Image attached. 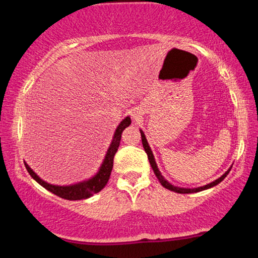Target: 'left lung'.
Here are the masks:
<instances>
[{"mask_svg": "<svg viewBox=\"0 0 258 258\" xmlns=\"http://www.w3.org/2000/svg\"><path fill=\"white\" fill-rule=\"evenodd\" d=\"M141 136H142V143H143V148H144V150H146V153H147V155H148V159H149L150 165H152V168H153L154 173H155V176L158 177L159 182L161 183V185H162V186H165V188L168 189V190L176 191V193H179V194H190V193H198V191L205 190V189L212 188V186L217 185L218 183H221L222 180H223L224 178H226L227 174L229 173L230 168H232V167H230L229 170H228L226 173L222 174V176L220 177V178H217L216 180H214V182L209 183V184H206V185H204V186H199V188H191V189H190V188H179V186H174V185L171 184V183H168L167 180L165 179L164 177H162L161 172H160V171H159L158 165H156L155 159H154V155H153L152 149H150V147H149V144H148V141H147L146 136H144V132L142 131V130H141Z\"/></svg>", "mask_w": 258, "mask_h": 258, "instance_id": "left-lung-1", "label": "left lung"}]
</instances>
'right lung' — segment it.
Instances as JSON below:
<instances>
[{
    "label": "right lung",
    "mask_w": 258,
    "mask_h": 258,
    "mask_svg": "<svg viewBox=\"0 0 258 258\" xmlns=\"http://www.w3.org/2000/svg\"><path fill=\"white\" fill-rule=\"evenodd\" d=\"M130 125H131V119H130V116L125 117V119L121 121L120 125L117 126L116 130H115L110 147H109L108 152L105 154V158L103 160V164L100 165L98 172L94 174L93 177H91L90 179L84 180V182H79L76 183V184L54 185L49 184V183L41 179L40 177L31 170L30 166H29L26 162H24L26 170H28L30 176L36 180L38 184H41L43 188H46L47 190H49L51 193L55 194L59 198H63V199L67 200H82L91 198L93 194L99 193V191L106 185V183H108L109 177H110L112 170V165H114V156L117 152V148L120 146L121 133H122L123 130Z\"/></svg>",
    "instance_id": "obj_1"
}]
</instances>
